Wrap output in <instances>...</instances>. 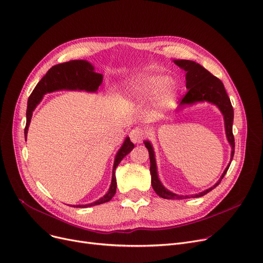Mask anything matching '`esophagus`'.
Wrapping results in <instances>:
<instances>
[{"mask_svg": "<svg viewBox=\"0 0 263 263\" xmlns=\"http://www.w3.org/2000/svg\"><path fill=\"white\" fill-rule=\"evenodd\" d=\"M130 139L134 144H140L144 139L143 130L140 128H134L130 131Z\"/></svg>", "mask_w": 263, "mask_h": 263, "instance_id": "34e87169", "label": "esophagus"}]
</instances>
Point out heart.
<instances>
[{"label":"heart","mask_w":263,"mask_h":263,"mask_svg":"<svg viewBox=\"0 0 263 263\" xmlns=\"http://www.w3.org/2000/svg\"><path fill=\"white\" fill-rule=\"evenodd\" d=\"M168 78L154 73L133 76L124 88V96L130 102H146L155 98L157 109L167 108L175 98V90L168 85Z\"/></svg>","instance_id":"obj_1"}]
</instances>
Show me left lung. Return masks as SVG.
<instances>
[{
  "label": "left lung",
  "instance_id": "left-lung-1",
  "mask_svg": "<svg viewBox=\"0 0 263 263\" xmlns=\"http://www.w3.org/2000/svg\"><path fill=\"white\" fill-rule=\"evenodd\" d=\"M174 63L182 68L186 72V88L188 89V92L186 96L181 99L179 107L182 109L188 105H193L196 103H200V102H209L211 104L216 105L221 111L223 120H224V130L227 140L229 142L231 146V158L230 162L223 171V173L219 180L216 184L202 192L197 193V195L191 196H179L176 193L167 190L162 182L160 181L158 177L157 172V163L155 158V152L153 145L149 141H144V144L149 153V159H151V174H152V186L155 190V192L159 197L168 200H182L188 198H199L206 195L208 192L213 190L215 187L220 184L221 179L226 175L228 168H229L231 161L234 156V136L232 132V124H233V107L231 105V101L228 97L226 89L223 87V84L219 78H217L213 74H211L206 68H204L199 63L191 61V60H173Z\"/></svg>",
  "mask_w": 263,
  "mask_h": 263
}]
</instances>
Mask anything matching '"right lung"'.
<instances>
[{"label":"right lung","instance_id":"right-lung-1","mask_svg":"<svg viewBox=\"0 0 263 263\" xmlns=\"http://www.w3.org/2000/svg\"><path fill=\"white\" fill-rule=\"evenodd\" d=\"M102 82H103V75L97 73L95 71V66L86 60H72L53 65L46 73V75L39 82L36 87L32 91L31 96L29 97L27 107V124L25 128V139L27 140V134L33 110L40 104V102L42 101L45 95L59 90H78L87 91V92H97ZM133 148L134 144L130 141L129 138H125L120 149L116 154L115 161H114L112 166L110 187L106 192V195H104L101 199L93 203L85 205H73V206L89 208L111 200V198L115 196L117 188L115 170L121 162V160L129 153H131Z\"/></svg>","mask_w":263,"mask_h":263}]
</instances>
